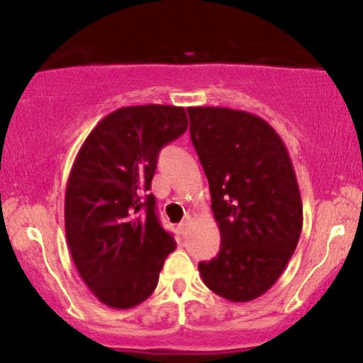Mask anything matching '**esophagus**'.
<instances>
[{
  "label": "esophagus",
  "mask_w": 363,
  "mask_h": 363,
  "mask_svg": "<svg viewBox=\"0 0 363 363\" xmlns=\"http://www.w3.org/2000/svg\"><path fill=\"white\" fill-rule=\"evenodd\" d=\"M189 223H191V217H186V219H184V220H182V223H181V224H179V230H181L182 233H184L186 230H188Z\"/></svg>",
  "instance_id": "34e87169"
}]
</instances>
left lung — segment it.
Masks as SVG:
<instances>
[{"label":"left lung","mask_w":363,"mask_h":363,"mask_svg":"<svg viewBox=\"0 0 363 363\" xmlns=\"http://www.w3.org/2000/svg\"><path fill=\"white\" fill-rule=\"evenodd\" d=\"M188 113L220 231L219 254L198 269L217 296L247 303L273 287L299 242L296 172L284 140L262 118L230 108Z\"/></svg>","instance_id":"1"}]
</instances>
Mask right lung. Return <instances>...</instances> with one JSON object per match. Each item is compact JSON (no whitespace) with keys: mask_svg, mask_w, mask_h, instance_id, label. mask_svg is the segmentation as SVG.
I'll return each instance as SVG.
<instances>
[{"mask_svg":"<svg viewBox=\"0 0 363 363\" xmlns=\"http://www.w3.org/2000/svg\"><path fill=\"white\" fill-rule=\"evenodd\" d=\"M186 128L184 108H120L99 121L76 155L64 203L66 238L79 277L106 306L144 303L175 250L150 188L160 150Z\"/></svg>","mask_w":363,"mask_h":363,"instance_id":"add662e5","label":"right lung"}]
</instances>
